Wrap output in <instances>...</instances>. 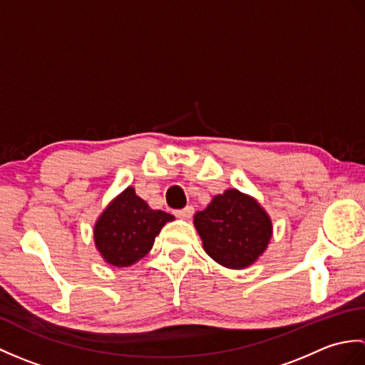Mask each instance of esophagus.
Listing matches in <instances>:
<instances>
[{"mask_svg": "<svg viewBox=\"0 0 365 365\" xmlns=\"http://www.w3.org/2000/svg\"><path fill=\"white\" fill-rule=\"evenodd\" d=\"M174 213L175 216H178V218H190V216L195 213V208H192V205H187L185 208H182V210H175Z\"/></svg>", "mask_w": 365, "mask_h": 365, "instance_id": "1", "label": "esophagus"}]
</instances>
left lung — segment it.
Returning <instances> with one entry per match:
<instances>
[{
  "label": "left lung",
  "instance_id": "left-lung-1",
  "mask_svg": "<svg viewBox=\"0 0 365 365\" xmlns=\"http://www.w3.org/2000/svg\"><path fill=\"white\" fill-rule=\"evenodd\" d=\"M195 226L205 252L232 269L252 265L273 234L267 212L254 197L238 190L215 196L205 210L195 215Z\"/></svg>",
  "mask_w": 365,
  "mask_h": 365
}]
</instances>
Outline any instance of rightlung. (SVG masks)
Here are the masks:
<instances>
[{"instance_id":"right-lung-1","label":"right lung","mask_w":365,"mask_h":365,"mask_svg":"<svg viewBox=\"0 0 365 365\" xmlns=\"http://www.w3.org/2000/svg\"><path fill=\"white\" fill-rule=\"evenodd\" d=\"M174 216L152 210L149 204L128 187L113 199L94 227L98 252L113 267H130L152 250L155 237Z\"/></svg>"}]
</instances>
